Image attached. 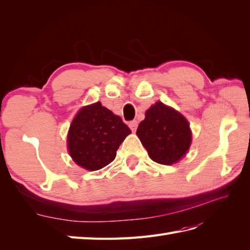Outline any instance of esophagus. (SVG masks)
<instances>
[{
    "instance_id": "1",
    "label": "esophagus",
    "mask_w": 250,
    "mask_h": 250,
    "mask_svg": "<svg viewBox=\"0 0 250 250\" xmlns=\"http://www.w3.org/2000/svg\"><path fill=\"white\" fill-rule=\"evenodd\" d=\"M137 125H139V122H137L136 120H133V121H131L130 124H129V126H130V129L132 130V132H135L136 131V129H137Z\"/></svg>"
}]
</instances>
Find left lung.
Listing matches in <instances>:
<instances>
[{"mask_svg":"<svg viewBox=\"0 0 250 250\" xmlns=\"http://www.w3.org/2000/svg\"><path fill=\"white\" fill-rule=\"evenodd\" d=\"M136 135L151 160L164 166L182 160L192 143L189 121L182 113L161 101L146 110Z\"/></svg>","mask_w":250,"mask_h":250,"instance_id":"left-lung-1","label":"left lung"}]
</instances>
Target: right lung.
<instances>
[{"label": "right lung", "mask_w": 250, "mask_h": 250, "mask_svg": "<svg viewBox=\"0 0 250 250\" xmlns=\"http://www.w3.org/2000/svg\"><path fill=\"white\" fill-rule=\"evenodd\" d=\"M130 133L118 115L95 102L83 106L73 118L66 136L67 152L78 167L98 171L114 160Z\"/></svg>", "instance_id": "right-lung-1"}]
</instances>
